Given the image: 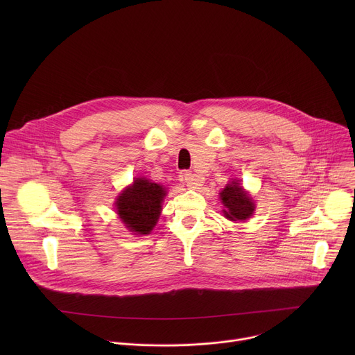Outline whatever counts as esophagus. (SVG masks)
I'll return each instance as SVG.
<instances>
[{
    "label": "esophagus",
    "instance_id": "1",
    "mask_svg": "<svg viewBox=\"0 0 355 355\" xmlns=\"http://www.w3.org/2000/svg\"><path fill=\"white\" fill-rule=\"evenodd\" d=\"M178 180L187 185L189 189H198L202 184H204V178L200 175L192 174L191 171H181L178 175Z\"/></svg>",
    "mask_w": 355,
    "mask_h": 355
}]
</instances>
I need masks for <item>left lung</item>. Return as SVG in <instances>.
I'll list each match as a JSON object with an SVG mask.
<instances>
[{"mask_svg": "<svg viewBox=\"0 0 355 355\" xmlns=\"http://www.w3.org/2000/svg\"><path fill=\"white\" fill-rule=\"evenodd\" d=\"M223 204V215L230 220H245L254 214L256 204L243 189L239 180H232L219 193Z\"/></svg>", "mask_w": 355, "mask_h": 355, "instance_id": "8db88e82", "label": "left lung"}]
</instances>
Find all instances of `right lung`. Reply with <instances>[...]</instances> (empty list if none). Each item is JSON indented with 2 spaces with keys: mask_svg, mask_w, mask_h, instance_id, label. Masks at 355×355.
Wrapping results in <instances>:
<instances>
[{
  "mask_svg": "<svg viewBox=\"0 0 355 355\" xmlns=\"http://www.w3.org/2000/svg\"><path fill=\"white\" fill-rule=\"evenodd\" d=\"M166 195L163 185L146 178H135L133 184L119 193L115 202L116 214L133 234H148L160 218Z\"/></svg>",
  "mask_w": 355,
  "mask_h": 355,
  "instance_id": "obj_1",
  "label": "right lung"
}]
</instances>
